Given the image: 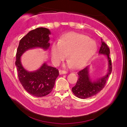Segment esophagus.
Returning a JSON list of instances; mask_svg holds the SVG:
<instances>
[{"mask_svg": "<svg viewBox=\"0 0 127 127\" xmlns=\"http://www.w3.org/2000/svg\"><path fill=\"white\" fill-rule=\"evenodd\" d=\"M60 74H66L67 72L65 70H60Z\"/></svg>", "mask_w": 127, "mask_h": 127, "instance_id": "esophagus-1", "label": "esophagus"}]
</instances>
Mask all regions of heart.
<instances>
[{
    "label": "heart",
    "mask_w": 127,
    "mask_h": 127,
    "mask_svg": "<svg viewBox=\"0 0 127 127\" xmlns=\"http://www.w3.org/2000/svg\"><path fill=\"white\" fill-rule=\"evenodd\" d=\"M96 41L85 34L69 32L61 37L58 43L52 44V61L58 65L67 56L70 60L69 66L73 65L75 68H80L87 63L96 53Z\"/></svg>",
    "instance_id": "1"
}]
</instances>
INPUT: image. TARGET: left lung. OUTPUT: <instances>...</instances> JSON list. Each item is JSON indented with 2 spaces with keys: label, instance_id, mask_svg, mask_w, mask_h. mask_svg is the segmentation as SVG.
Returning a JSON list of instances; mask_svg holds the SVG:
<instances>
[{
  "label": "left lung",
  "instance_id": "8db88e82",
  "mask_svg": "<svg viewBox=\"0 0 127 127\" xmlns=\"http://www.w3.org/2000/svg\"><path fill=\"white\" fill-rule=\"evenodd\" d=\"M99 54L105 55L106 57L108 63V69L107 73L101 77L97 78L95 80H92L89 74V66L85 67L78 72L79 79L77 83L72 88V92L74 95L80 99H86L94 96L99 92L103 89L105 86L109 74H110L112 70V61L109 57L110 50L107 44L101 39Z\"/></svg>",
  "mask_w": 127,
  "mask_h": 127
}]
</instances>
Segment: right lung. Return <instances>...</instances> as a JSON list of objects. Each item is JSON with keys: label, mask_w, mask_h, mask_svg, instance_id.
Masks as SVG:
<instances>
[{"label": "right lung", "mask_w": 127, "mask_h": 127, "mask_svg": "<svg viewBox=\"0 0 127 127\" xmlns=\"http://www.w3.org/2000/svg\"><path fill=\"white\" fill-rule=\"evenodd\" d=\"M51 32L46 28H37L31 31L20 41L16 54L15 66L19 80L24 89L36 97H42L50 94L54 86L59 71L55 67L47 65L46 62L33 72H29L22 66L21 57L27 50L40 48L47 50L50 43L49 35Z\"/></svg>", "instance_id": "obj_1"}]
</instances>
